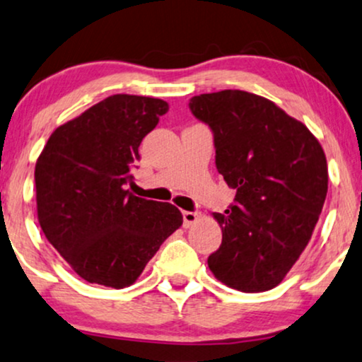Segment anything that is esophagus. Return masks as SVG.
<instances>
[{"mask_svg": "<svg viewBox=\"0 0 362 362\" xmlns=\"http://www.w3.org/2000/svg\"><path fill=\"white\" fill-rule=\"evenodd\" d=\"M199 219V213H192V211H185L182 213V221H185V228H189Z\"/></svg>", "mask_w": 362, "mask_h": 362, "instance_id": "34e87169", "label": "esophagus"}]
</instances>
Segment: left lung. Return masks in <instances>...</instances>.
<instances>
[{"mask_svg":"<svg viewBox=\"0 0 362 362\" xmlns=\"http://www.w3.org/2000/svg\"><path fill=\"white\" fill-rule=\"evenodd\" d=\"M196 118L214 133L216 168L236 189L208 257L214 278L243 293H262L286 278L309 239L327 194L321 143L276 103L241 89L191 98Z\"/></svg>","mask_w":362,"mask_h":362,"instance_id":"obj_1","label":"left lung"}]
</instances>
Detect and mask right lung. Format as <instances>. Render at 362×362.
Returning <instances> with one entry per match:
<instances>
[{
	"label": "right lung",
	"instance_id": "add662e5",
	"mask_svg": "<svg viewBox=\"0 0 362 362\" xmlns=\"http://www.w3.org/2000/svg\"><path fill=\"white\" fill-rule=\"evenodd\" d=\"M170 105L112 95L51 133L35 166L37 221L79 278L123 289L182 224L175 204L131 194L139 144Z\"/></svg>",
	"mask_w": 362,
	"mask_h": 362
}]
</instances>
